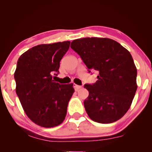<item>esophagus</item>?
Masks as SVG:
<instances>
[{"instance_id": "1", "label": "esophagus", "mask_w": 152, "mask_h": 152, "mask_svg": "<svg viewBox=\"0 0 152 152\" xmlns=\"http://www.w3.org/2000/svg\"><path fill=\"white\" fill-rule=\"evenodd\" d=\"M74 89H75V91H78L79 89H80L82 88L81 86H79V85H77V84H74Z\"/></svg>"}]
</instances>
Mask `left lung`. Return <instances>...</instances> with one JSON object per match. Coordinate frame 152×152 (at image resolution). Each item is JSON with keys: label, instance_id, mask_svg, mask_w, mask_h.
Returning <instances> with one entry per match:
<instances>
[{"label": "left lung", "instance_id": "obj_1", "mask_svg": "<svg viewBox=\"0 0 152 152\" xmlns=\"http://www.w3.org/2000/svg\"><path fill=\"white\" fill-rule=\"evenodd\" d=\"M70 48L89 72H99L96 83L84 85L89 92L84 101L88 117L105 124L120 119L130 108L137 88V68L129 51L116 41L101 37L77 39Z\"/></svg>", "mask_w": 152, "mask_h": 152}]
</instances>
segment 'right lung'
<instances>
[{"instance_id": "1", "label": "right lung", "mask_w": 152, "mask_h": 152, "mask_svg": "<svg viewBox=\"0 0 152 152\" xmlns=\"http://www.w3.org/2000/svg\"><path fill=\"white\" fill-rule=\"evenodd\" d=\"M70 44L67 41L36 45L17 61L16 93L25 114L41 127H56L65 119L73 84H60L52 77L58 74L60 60Z\"/></svg>"}]
</instances>
